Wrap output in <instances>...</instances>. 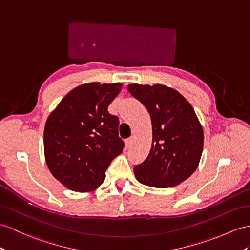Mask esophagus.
<instances>
[{
  "mask_svg": "<svg viewBox=\"0 0 250 250\" xmlns=\"http://www.w3.org/2000/svg\"><path fill=\"white\" fill-rule=\"evenodd\" d=\"M132 142H133V137H129L126 140V147H130Z\"/></svg>",
  "mask_w": 250,
  "mask_h": 250,
  "instance_id": "1",
  "label": "esophagus"
}]
</instances>
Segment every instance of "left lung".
Returning <instances> with one entry per match:
<instances>
[{
	"instance_id": "left-lung-1",
	"label": "left lung",
	"mask_w": 250,
	"mask_h": 250,
	"mask_svg": "<svg viewBox=\"0 0 250 250\" xmlns=\"http://www.w3.org/2000/svg\"><path fill=\"white\" fill-rule=\"evenodd\" d=\"M128 90L147 109L153 125L149 154L135 167L137 180L154 188L181 184L195 172L203 153V127L193 107L162 84L133 83Z\"/></svg>"
}]
</instances>
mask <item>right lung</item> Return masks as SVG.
<instances>
[{
  "instance_id": "right-lung-1",
  "label": "right lung",
  "mask_w": 250,
  "mask_h": 250,
  "mask_svg": "<svg viewBox=\"0 0 250 250\" xmlns=\"http://www.w3.org/2000/svg\"><path fill=\"white\" fill-rule=\"evenodd\" d=\"M122 84L91 83L73 89L48 117L44 127L47 167L70 190L99 188L109 164L124 148L119 118L108 106Z\"/></svg>"
}]
</instances>
